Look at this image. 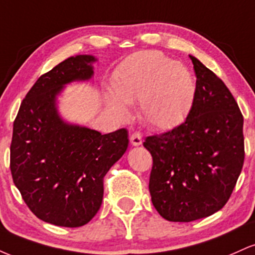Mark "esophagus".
<instances>
[{"label": "esophagus", "instance_id": "34e87169", "mask_svg": "<svg viewBox=\"0 0 255 255\" xmlns=\"http://www.w3.org/2000/svg\"><path fill=\"white\" fill-rule=\"evenodd\" d=\"M130 144L133 146H140V145H141L142 144L141 134L137 133V131L131 134V135H130Z\"/></svg>", "mask_w": 255, "mask_h": 255}]
</instances>
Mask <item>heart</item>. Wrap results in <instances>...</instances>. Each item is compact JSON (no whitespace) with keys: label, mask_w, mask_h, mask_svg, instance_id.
<instances>
[{"label":"heart","mask_w":255,"mask_h":255,"mask_svg":"<svg viewBox=\"0 0 255 255\" xmlns=\"http://www.w3.org/2000/svg\"><path fill=\"white\" fill-rule=\"evenodd\" d=\"M113 89L115 95L108 97V108L116 118L127 119L125 103L139 101L142 120L159 129L182 121L195 97V84L188 69L152 50L126 58L116 71Z\"/></svg>","instance_id":"obj_1"}]
</instances>
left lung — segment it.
Listing matches in <instances>:
<instances>
[{
	"instance_id": "left-lung-1",
	"label": "left lung",
	"mask_w": 255,
	"mask_h": 255,
	"mask_svg": "<svg viewBox=\"0 0 255 255\" xmlns=\"http://www.w3.org/2000/svg\"><path fill=\"white\" fill-rule=\"evenodd\" d=\"M191 57L197 86L186 121L144 141L153 165L151 200L166 221L192 222L229 200L245 160L244 116L223 81Z\"/></svg>"
}]
</instances>
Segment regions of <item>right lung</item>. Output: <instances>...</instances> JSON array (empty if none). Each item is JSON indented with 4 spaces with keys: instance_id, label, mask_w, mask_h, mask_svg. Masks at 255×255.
<instances>
[{
    "instance_id": "obj_1",
    "label": "right lung",
    "mask_w": 255,
    "mask_h": 255,
    "mask_svg": "<svg viewBox=\"0 0 255 255\" xmlns=\"http://www.w3.org/2000/svg\"><path fill=\"white\" fill-rule=\"evenodd\" d=\"M92 55H77L45 73L28 91L13 126L10 171L28 209L42 221L77 228L96 216L103 178L124 156L128 131L109 134L64 121L57 97L66 85L93 77Z\"/></svg>"
}]
</instances>
